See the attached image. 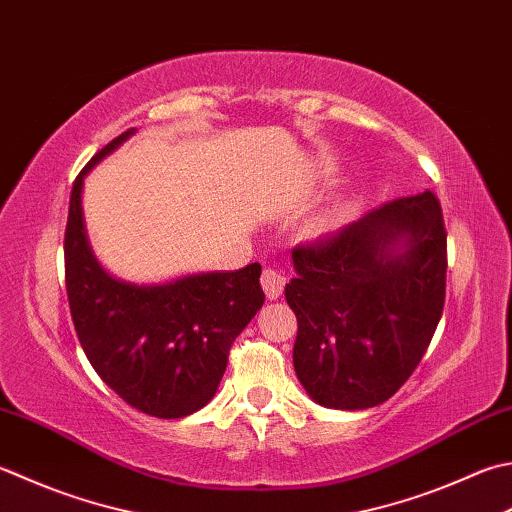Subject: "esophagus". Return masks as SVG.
<instances>
[{
  "label": "esophagus",
  "mask_w": 512,
  "mask_h": 512,
  "mask_svg": "<svg viewBox=\"0 0 512 512\" xmlns=\"http://www.w3.org/2000/svg\"><path fill=\"white\" fill-rule=\"evenodd\" d=\"M259 284H262L268 299H277L279 295H282L284 284H286V277L279 273V270H275V268H264Z\"/></svg>",
  "instance_id": "34e87169"
}]
</instances>
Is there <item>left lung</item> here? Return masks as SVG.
<instances>
[{"instance_id":"obj_1","label":"left lung","mask_w":512,"mask_h":512,"mask_svg":"<svg viewBox=\"0 0 512 512\" xmlns=\"http://www.w3.org/2000/svg\"><path fill=\"white\" fill-rule=\"evenodd\" d=\"M286 302L293 364L326 408L393 397L422 362L446 299V226L433 190L399 197L337 233L293 248Z\"/></svg>"}]
</instances>
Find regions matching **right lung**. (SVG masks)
Segmentation results:
<instances>
[{
  "label": "right lung",
  "instance_id": "obj_1",
  "mask_svg": "<svg viewBox=\"0 0 512 512\" xmlns=\"http://www.w3.org/2000/svg\"><path fill=\"white\" fill-rule=\"evenodd\" d=\"M133 133L128 128L95 153L73 184L64 235L68 306L95 373L128 406L179 419L217 393L230 346L264 304L262 266L133 286L97 264L82 215L84 177Z\"/></svg>",
  "mask_w": 512,
  "mask_h": 512
}]
</instances>
